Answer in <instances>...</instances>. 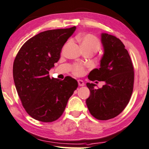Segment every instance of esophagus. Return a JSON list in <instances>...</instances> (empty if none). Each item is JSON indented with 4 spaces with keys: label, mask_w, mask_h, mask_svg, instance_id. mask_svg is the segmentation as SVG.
<instances>
[{
    "label": "esophagus",
    "mask_w": 149,
    "mask_h": 149,
    "mask_svg": "<svg viewBox=\"0 0 149 149\" xmlns=\"http://www.w3.org/2000/svg\"><path fill=\"white\" fill-rule=\"evenodd\" d=\"M78 85L79 86H82L84 85V82L82 80H78Z\"/></svg>",
    "instance_id": "1"
}]
</instances>
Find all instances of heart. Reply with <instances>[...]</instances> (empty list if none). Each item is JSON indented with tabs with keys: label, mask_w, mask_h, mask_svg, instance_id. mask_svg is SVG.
<instances>
[{
	"label": "heart",
	"mask_w": 149,
	"mask_h": 149,
	"mask_svg": "<svg viewBox=\"0 0 149 149\" xmlns=\"http://www.w3.org/2000/svg\"><path fill=\"white\" fill-rule=\"evenodd\" d=\"M77 40L80 42L83 49H93L97 52L100 47V42L98 38L92 34L79 35L77 36ZM72 71L76 76H82L84 73V68L83 66L76 64L73 65Z\"/></svg>",
	"instance_id": "obj_1"
}]
</instances>
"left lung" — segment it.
Returning <instances> with one entry per match:
<instances>
[{"mask_svg":"<svg viewBox=\"0 0 149 149\" xmlns=\"http://www.w3.org/2000/svg\"><path fill=\"white\" fill-rule=\"evenodd\" d=\"M101 41L104 54L100 67L92 70L88 78L91 81H104L105 84L96 88L95 84L87 82L90 96L86 103L94 118L107 120L118 116L129 103L133 93L134 71L129 52L119 38L103 33Z\"/></svg>","mask_w":149,"mask_h":149,"instance_id":"8db88e82","label":"left lung"}]
</instances>
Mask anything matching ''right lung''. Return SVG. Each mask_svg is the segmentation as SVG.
<instances>
[{"label": "right lung", "mask_w": 149, "mask_h": 149, "mask_svg": "<svg viewBox=\"0 0 149 149\" xmlns=\"http://www.w3.org/2000/svg\"><path fill=\"white\" fill-rule=\"evenodd\" d=\"M76 27L42 31L20 49L13 65L18 96L28 114L43 122L58 120L78 87L76 80L50 78L49 71L60 59L63 45Z\"/></svg>", "instance_id": "1"}]
</instances>
